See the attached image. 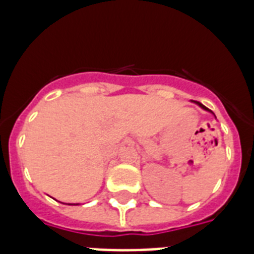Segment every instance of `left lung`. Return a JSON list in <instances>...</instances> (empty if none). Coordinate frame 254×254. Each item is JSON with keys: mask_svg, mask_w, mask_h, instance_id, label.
Here are the masks:
<instances>
[{"mask_svg": "<svg viewBox=\"0 0 254 254\" xmlns=\"http://www.w3.org/2000/svg\"><path fill=\"white\" fill-rule=\"evenodd\" d=\"M193 103L196 104V105H199V107H200L201 109H204V111H207V112H211V113H212V115H213V112H212V111H209L208 108L204 107V105H203V104H201V103H199V101H193ZM213 116H215V115H213Z\"/></svg>", "mask_w": 254, "mask_h": 254, "instance_id": "obj_1", "label": "left lung"}]
</instances>
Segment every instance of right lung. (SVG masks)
<instances>
[{"label":"right lung","mask_w":254,"mask_h":254,"mask_svg":"<svg viewBox=\"0 0 254 254\" xmlns=\"http://www.w3.org/2000/svg\"><path fill=\"white\" fill-rule=\"evenodd\" d=\"M69 205H77V204H69Z\"/></svg>","instance_id":"right-lung-1"}]
</instances>
